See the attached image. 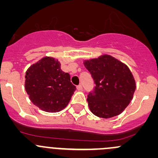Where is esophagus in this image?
Listing matches in <instances>:
<instances>
[{
    "mask_svg": "<svg viewBox=\"0 0 158 158\" xmlns=\"http://www.w3.org/2000/svg\"><path fill=\"white\" fill-rule=\"evenodd\" d=\"M76 89H77L78 91H82V85H79L76 87Z\"/></svg>",
    "mask_w": 158,
    "mask_h": 158,
    "instance_id": "1",
    "label": "esophagus"
}]
</instances>
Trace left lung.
Instances as JSON below:
<instances>
[{
	"mask_svg": "<svg viewBox=\"0 0 158 158\" xmlns=\"http://www.w3.org/2000/svg\"><path fill=\"white\" fill-rule=\"evenodd\" d=\"M95 86L88 95L90 110L101 118L120 114L129 105L135 90V81L129 67L110 55L84 61Z\"/></svg>",
	"mask_w": 158,
	"mask_h": 158,
	"instance_id": "1",
	"label": "left lung"
}]
</instances>
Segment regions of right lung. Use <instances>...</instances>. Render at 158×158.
<instances>
[{
    "label": "right lung",
    "instance_id": "1",
    "mask_svg": "<svg viewBox=\"0 0 158 158\" xmlns=\"http://www.w3.org/2000/svg\"><path fill=\"white\" fill-rule=\"evenodd\" d=\"M25 78L29 99L46 112L56 113L65 108L76 89L69 74L63 72L60 63L54 57H44L32 64Z\"/></svg>",
    "mask_w": 158,
    "mask_h": 158
}]
</instances>
